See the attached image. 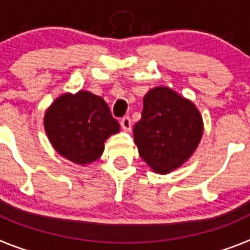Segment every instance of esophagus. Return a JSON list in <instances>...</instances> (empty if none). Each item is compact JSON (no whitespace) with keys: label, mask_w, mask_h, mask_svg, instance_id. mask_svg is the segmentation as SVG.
<instances>
[{"label":"esophagus","mask_w":250,"mask_h":250,"mask_svg":"<svg viewBox=\"0 0 250 250\" xmlns=\"http://www.w3.org/2000/svg\"><path fill=\"white\" fill-rule=\"evenodd\" d=\"M121 125H122V128L125 129V131H131V128H132L131 118H129V117H123V118L121 119Z\"/></svg>","instance_id":"esophagus-1"}]
</instances>
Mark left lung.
I'll return each instance as SVG.
<instances>
[{"instance_id":"left-lung-1","label":"left lung","mask_w":250,"mask_h":250,"mask_svg":"<svg viewBox=\"0 0 250 250\" xmlns=\"http://www.w3.org/2000/svg\"><path fill=\"white\" fill-rule=\"evenodd\" d=\"M203 134L194 104L165 86L143 98L142 117L133 127L140 156L157 173H168L192 155Z\"/></svg>"}]
</instances>
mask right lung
Returning a JSON list of instances; mask_svg holds the SVG:
<instances>
[{
    "label": "right lung",
    "instance_id": "1",
    "mask_svg": "<svg viewBox=\"0 0 250 250\" xmlns=\"http://www.w3.org/2000/svg\"><path fill=\"white\" fill-rule=\"evenodd\" d=\"M44 123L54 148L79 165L99 158L104 141L119 131L104 99L84 90L56 99L45 113Z\"/></svg>",
    "mask_w": 250,
    "mask_h": 250
}]
</instances>
